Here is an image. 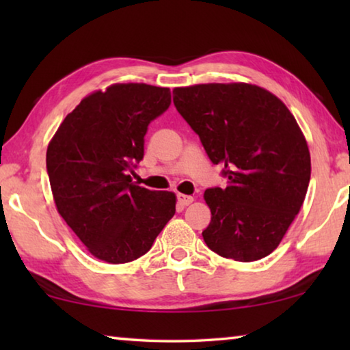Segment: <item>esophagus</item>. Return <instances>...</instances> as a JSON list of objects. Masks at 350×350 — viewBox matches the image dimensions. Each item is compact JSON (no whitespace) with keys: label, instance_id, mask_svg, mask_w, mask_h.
<instances>
[{"label":"esophagus","instance_id":"1","mask_svg":"<svg viewBox=\"0 0 350 350\" xmlns=\"http://www.w3.org/2000/svg\"><path fill=\"white\" fill-rule=\"evenodd\" d=\"M193 200H194L193 196H187V194H177V202H179L182 206L193 204Z\"/></svg>","mask_w":350,"mask_h":350}]
</instances>
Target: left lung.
<instances>
[{
    "label": "left lung",
    "instance_id": "obj_1",
    "mask_svg": "<svg viewBox=\"0 0 350 350\" xmlns=\"http://www.w3.org/2000/svg\"><path fill=\"white\" fill-rule=\"evenodd\" d=\"M174 106L227 187L204 199L211 222L202 232L219 256L252 262L275 250L303 206L310 152L295 117L275 94L252 83L174 88Z\"/></svg>",
    "mask_w": 350,
    "mask_h": 350
}]
</instances>
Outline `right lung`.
I'll return each mask as SVG.
<instances>
[{
	"label": "right lung",
	"mask_w": 350,
	"mask_h": 350,
	"mask_svg": "<svg viewBox=\"0 0 350 350\" xmlns=\"http://www.w3.org/2000/svg\"><path fill=\"white\" fill-rule=\"evenodd\" d=\"M171 103L170 88L114 83L86 96L47 145L57 211L94 258L125 264L150 250L176 213V194L135 185L150 122Z\"/></svg>",
	"instance_id": "1"
}]
</instances>
